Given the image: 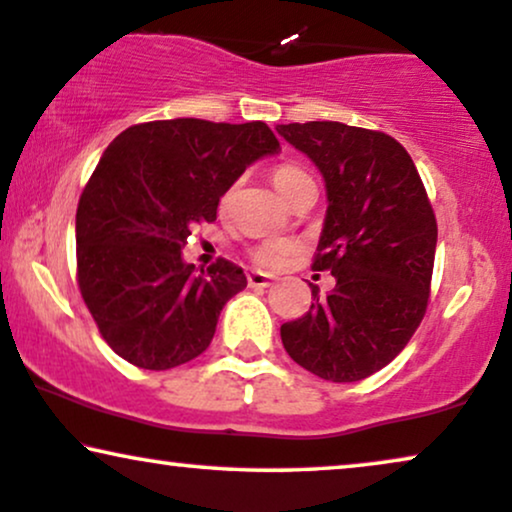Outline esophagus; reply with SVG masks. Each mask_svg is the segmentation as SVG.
<instances>
[{"label": "esophagus", "instance_id": "esophagus-1", "mask_svg": "<svg viewBox=\"0 0 512 512\" xmlns=\"http://www.w3.org/2000/svg\"><path fill=\"white\" fill-rule=\"evenodd\" d=\"M274 283L269 276H264L262 271H248V285L250 288H269Z\"/></svg>", "mask_w": 512, "mask_h": 512}]
</instances>
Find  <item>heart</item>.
Listing matches in <instances>:
<instances>
[{"label": "heart", "mask_w": 512, "mask_h": 512, "mask_svg": "<svg viewBox=\"0 0 512 512\" xmlns=\"http://www.w3.org/2000/svg\"><path fill=\"white\" fill-rule=\"evenodd\" d=\"M271 180H274L276 192L281 194L285 201H290L292 194L313 182L309 173H306L304 168L295 166V163H281V166L274 168V173H271ZM290 252L292 245L288 241H264L252 250V260L264 269H278Z\"/></svg>", "instance_id": "obj_1"}]
</instances>
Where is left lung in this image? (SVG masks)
<instances>
[{
    "label": "left lung",
    "mask_w": 512,
    "mask_h": 512,
    "mask_svg": "<svg viewBox=\"0 0 512 512\" xmlns=\"http://www.w3.org/2000/svg\"><path fill=\"white\" fill-rule=\"evenodd\" d=\"M316 163L327 210L316 271L337 285H311V309L281 325L288 356L320 379L360 381L405 349L426 313L438 224L412 156L391 135L306 121L276 126Z\"/></svg>",
    "instance_id": "1"
}]
</instances>
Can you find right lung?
<instances>
[{
  "label": "right lung",
  "instance_id": "right-lung-1",
  "mask_svg": "<svg viewBox=\"0 0 512 512\" xmlns=\"http://www.w3.org/2000/svg\"><path fill=\"white\" fill-rule=\"evenodd\" d=\"M281 152L262 121H149L126 128L102 154L77 208L81 297L112 351L142 370H170L213 342L224 304L248 278L217 260L182 257L192 229L245 168Z\"/></svg>",
  "mask_w": 512,
  "mask_h": 512
}]
</instances>
